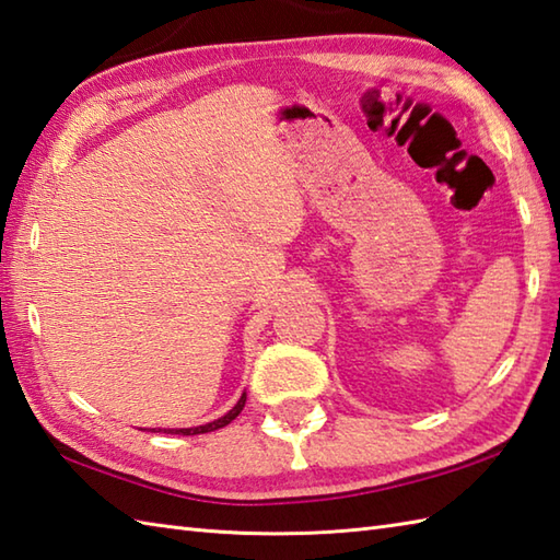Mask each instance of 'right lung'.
I'll return each mask as SVG.
<instances>
[{"label": "right lung", "mask_w": 560, "mask_h": 560, "mask_svg": "<svg viewBox=\"0 0 560 560\" xmlns=\"http://www.w3.org/2000/svg\"><path fill=\"white\" fill-rule=\"evenodd\" d=\"M244 404H246V394H242V398H238L236 401V406L230 410V413L226 416H222V418H217V420H212V423H205V425H198V428H178V430H164L166 435L171 432V435H202V432H212V430H220V428H224V425H230L232 420L242 413L244 410ZM162 432V430H159Z\"/></svg>", "instance_id": "add662e5"}]
</instances>
